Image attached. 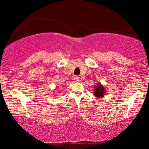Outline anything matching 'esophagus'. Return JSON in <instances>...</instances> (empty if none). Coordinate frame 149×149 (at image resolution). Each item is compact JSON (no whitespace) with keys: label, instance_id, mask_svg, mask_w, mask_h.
<instances>
[{"label":"esophagus","instance_id":"34e87169","mask_svg":"<svg viewBox=\"0 0 149 149\" xmlns=\"http://www.w3.org/2000/svg\"><path fill=\"white\" fill-rule=\"evenodd\" d=\"M74 82H76V83L79 82V77L78 76H75L74 77Z\"/></svg>","mask_w":149,"mask_h":149}]
</instances>
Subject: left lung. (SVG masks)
<instances>
[{
  "label": "left lung",
  "mask_w": 149,
  "mask_h": 149,
  "mask_svg": "<svg viewBox=\"0 0 149 149\" xmlns=\"http://www.w3.org/2000/svg\"><path fill=\"white\" fill-rule=\"evenodd\" d=\"M93 91H94L93 93H94V95L96 98H102L106 94V90L104 85L99 82L95 86V89Z\"/></svg>",
  "instance_id": "8db88e82"
}]
</instances>
